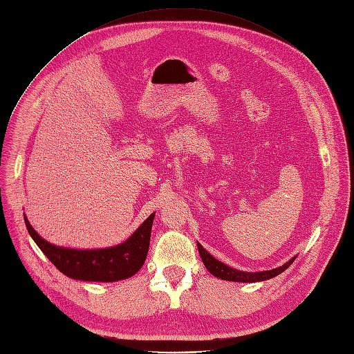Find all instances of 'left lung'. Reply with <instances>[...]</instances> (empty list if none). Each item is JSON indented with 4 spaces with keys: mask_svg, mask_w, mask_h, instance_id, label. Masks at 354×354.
I'll use <instances>...</instances> for the list:
<instances>
[{
    "mask_svg": "<svg viewBox=\"0 0 354 354\" xmlns=\"http://www.w3.org/2000/svg\"><path fill=\"white\" fill-rule=\"evenodd\" d=\"M198 248H199V254L202 257V261H203L205 267L207 268V271L212 275L221 278L224 281H234V282H259V281H266V279L274 278V277L279 275L282 271H285L297 259V257H294V259H291L283 266L274 268V270H267V271H260V272H245V271L232 268L226 264H223L221 261L216 260L212 254H209L199 243H198Z\"/></svg>",
    "mask_w": 354,
    "mask_h": 354,
    "instance_id": "left-lung-1",
    "label": "left lung"
}]
</instances>
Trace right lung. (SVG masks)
<instances>
[{
	"instance_id": "right-lung-1",
	"label": "right lung",
	"mask_w": 354,
	"mask_h": 354,
	"mask_svg": "<svg viewBox=\"0 0 354 354\" xmlns=\"http://www.w3.org/2000/svg\"><path fill=\"white\" fill-rule=\"evenodd\" d=\"M153 217L155 213L141 224L130 239L118 245L99 250H76L48 243L34 230L24 214L29 236L62 274L73 279L94 282L127 279L141 270L149 248Z\"/></svg>"
}]
</instances>
